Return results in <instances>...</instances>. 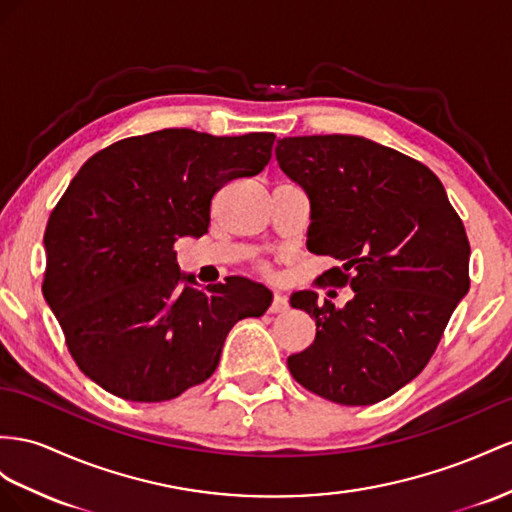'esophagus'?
I'll list each match as a JSON object with an SVG mask.
<instances>
[{
	"label": "esophagus",
	"instance_id": "obj_1",
	"mask_svg": "<svg viewBox=\"0 0 512 512\" xmlns=\"http://www.w3.org/2000/svg\"><path fill=\"white\" fill-rule=\"evenodd\" d=\"M290 309V303H287V298L281 294H274L272 296V303H270V313H285Z\"/></svg>",
	"mask_w": 512,
	"mask_h": 512
}]
</instances>
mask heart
<instances>
[{
	"mask_svg": "<svg viewBox=\"0 0 512 512\" xmlns=\"http://www.w3.org/2000/svg\"><path fill=\"white\" fill-rule=\"evenodd\" d=\"M255 270H257L259 274H264V277H270V274H272L268 261H257V264H255Z\"/></svg>",
	"mask_w": 512,
	"mask_h": 512,
	"instance_id": "obj_1",
	"label": "heart"
}]
</instances>
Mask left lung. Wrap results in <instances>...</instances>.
Here are the masks:
<instances>
[{"instance_id": "obj_1", "label": "left lung", "mask_w": 512, "mask_h": 512, "mask_svg": "<svg viewBox=\"0 0 512 512\" xmlns=\"http://www.w3.org/2000/svg\"><path fill=\"white\" fill-rule=\"evenodd\" d=\"M274 153L309 194V251L339 261L318 285L355 292L344 309L292 296L318 331L287 368L331 402H381L426 368L469 290L463 220L428 166L368 138H283Z\"/></svg>"}]
</instances>
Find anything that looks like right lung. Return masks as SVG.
Instances as JSON below:
<instances>
[{
    "instance_id": "1",
    "label": "right lung",
    "mask_w": 512,
    "mask_h": 512,
    "mask_svg": "<svg viewBox=\"0 0 512 512\" xmlns=\"http://www.w3.org/2000/svg\"><path fill=\"white\" fill-rule=\"evenodd\" d=\"M274 138L162 129L77 170L45 229L43 294L90 381L131 402L173 400L216 372L235 322L264 316L266 287L229 277L196 290L175 242L207 233L214 194L261 173Z\"/></svg>"
}]
</instances>
